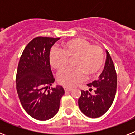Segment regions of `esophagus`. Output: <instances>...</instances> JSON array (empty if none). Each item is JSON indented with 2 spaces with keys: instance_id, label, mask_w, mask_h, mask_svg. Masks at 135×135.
Listing matches in <instances>:
<instances>
[{
  "instance_id": "34e87169",
  "label": "esophagus",
  "mask_w": 135,
  "mask_h": 135,
  "mask_svg": "<svg viewBox=\"0 0 135 135\" xmlns=\"http://www.w3.org/2000/svg\"><path fill=\"white\" fill-rule=\"evenodd\" d=\"M64 90L65 92H69V91H71L72 90V88H68V87H64Z\"/></svg>"
}]
</instances>
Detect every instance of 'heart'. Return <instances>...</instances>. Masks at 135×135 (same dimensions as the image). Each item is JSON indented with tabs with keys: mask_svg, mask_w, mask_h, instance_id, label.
Wrapping results in <instances>:
<instances>
[{
	"mask_svg": "<svg viewBox=\"0 0 135 135\" xmlns=\"http://www.w3.org/2000/svg\"><path fill=\"white\" fill-rule=\"evenodd\" d=\"M73 68H66L58 75L60 84L73 87L88 77L97 75L101 70L105 61L103 48L81 38H76L64 43L60 50H52L50 55L51 66L61 70L66 66L69 58H74Z\"/></svg>",
	"mask_w": 135,
	"mask_h": 135,
	"instance_id": "obj_1",
	"label": "heart"
}]
</instances>
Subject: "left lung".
Instances as JSON below:
<instances>
[{
	"label": "left lung",
	"instance_id": "left-lung-1",
	"mask_svg": "<svg viewBox=\"0 0 135 135\" xmlns=\"http://www.w3.org/2000/svg\"><path fill=\"white\" fill-rule=\"evenodd\" d=\"M106 53L105 68L100 77L98 80L87 84L90 87L89 91L81 90V94L78 100L81 111L91 118H99L105 114L112 105L116 94V71L107 50ZM92 90L93 92L91 93Z\"/></svg>",
	"mask_w": 135,
	"mask_h": 135
}]
</instances>
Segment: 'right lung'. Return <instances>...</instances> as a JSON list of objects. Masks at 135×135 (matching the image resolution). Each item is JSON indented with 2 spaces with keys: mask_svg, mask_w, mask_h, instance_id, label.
<instances>
[{
  "mask_svg": "<svg viewBox=\"0 0 135 135\" xmlns=\"http://www.w3.org/2000/svg\"><path fill=\"white\" fill-rule=\"evenodd\" d=\"M60 38H33L26 46L17 66L16 89L21 104L29 115L41 121L56 115L64 94L60 85L50 88L55 81L50 66V50Z\"/></svg>",
  "mask_w": 135,
  "mask_h": 135,
  "instance_id": "add662e5",
  "label": "right lung"
}]
</instances>
